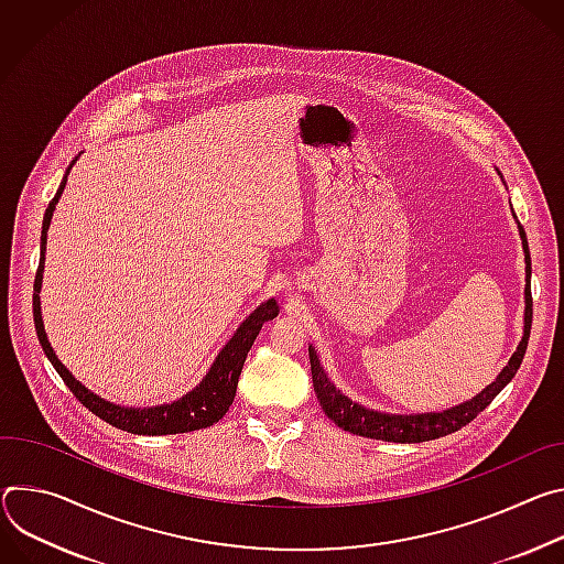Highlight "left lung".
<instances>
[{"label": "left lung", "mask_w": 564, "mask_h": 564, "mask_svg": "<svg viewBox=\"0 0 564 564\" xmlns=\"http://www.w3.org/2000/svg\"><path fill=\"white\" fill-rule=\"evenodd\" d=\"M497 174L502 176V172L497 170ZM505 183V176H502ZM520 239H522V250H524V264H527V284H524V327H522V340L509 362L502 367V371L473 399L453 405L442 412H412V414H399V412H381V410H371L365 408L356 401H351L347 394H343L332 379L327 377L325 367L321 365V356L316 347L308 345V360H311V379H314V390L321 401V408L325 414L343 430L358 434V436H369V440H381V442H392V444H421V442H432L440 440V436H446L466 423H470L486 405L502 392L511 379L516 377V371L522 365L527 345H529V334H531V318H533V302H531V256H529V241L527 232L518 221Z\"/></svg>", "instance_id": "left-lung-1"}]
</instances>
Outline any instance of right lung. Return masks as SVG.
<instances>
[{
  "instance_id": "add662e5",
  "label": "right lung",
  "mask_w": 564,
  "mask_h": 564,
  "mask_svg": "<svg viewBox=\"0 0 564 564\" xmlns=\"http://www.w3.org/2000/svg\"><path fill=\"white\" fill-rule=\"evenodd\" d=\"M78 156L72 161L65 176H62L57 193L51 199V204L44 213V221H42L40 267H37L35 284H33V321H35L37 340H40L46 358L51 360V365L59 373V379L67 383V388L76 394V399L85 408H89L96 416L107 421L109 425H113L118 430H128L132 434H148V436L178 434V432H193V430L208 427V425L217 423L228 412V408L232 405L243 360H246L250 347H253L262 325L273 321L280 314V306H278L275 297H269L253 311V314H248V318L235 329L230 340L219 349V354L215 356L210 369L206 371V377L199 381V386L193 388L191 392H185L181 399H176L172 403H163V405H154V408H128V405H116V403L94 394L55 356V351H53V347L46 338V332H44L42 306H40V289H42L44 260H46L44 258V253H46V232H48V226H51L53 210H55V206L62 197V191H65V185H67L69 170L74 167Z\"/></svg>"
}]
</instances>
